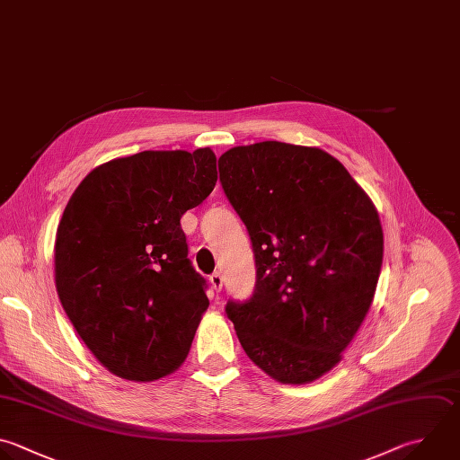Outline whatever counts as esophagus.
Here are the masks:
<instances>
[{
    "mask_svg": "<svg viewBox=\"0 0 460 460\" xmlns=\"http://www.w3.org/2000/svg\"><path fill=\"white\" fill-rule=\"evenodd\" d=\"M208 280H210V286H212V289H214L216 293L221 291V288H223V275H221L219 271H214Z\"/></svg>",
    "mask_w": 460,
    "mask_h": 460,
    "instance_id": "obj_1",
    "label": "esophagus"
}]
</instances>
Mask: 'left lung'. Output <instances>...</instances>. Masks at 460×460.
Here are the masks:
<instances>
[{"instance_id": "1", "label": "left lung", "mask_w": 460, "mask_h": 460, "mask_svg": "<svg viewBox=\"0 0 460 460\" xmlns=\"http://www.w3.org/2000/svg\"><path fill=\"white\" fill-rule=\"evenodd\" d=\"M223 190L248 228L255 291L226 314L248 358L284 385L334 368L374 300L383 228L367 192L318 147L259 142L219 158Z\"/></svg>"}]
</instances>
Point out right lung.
Instances as JSON below:
<instances>
[{"label":"right lung","mask_w":460,"mask_h":460,"mask_svg":"<svg viewBox=\"0 0 460 460\" xmlns=\"http://www.w3.org/2000/svg\"><path fill=\"white\" fill-rule=\"evenodd\" d=\"M216 162L210 147L115 158L81 181L63 212L59 300L92 354L122 379L165 377L190 350L208 298L180 219L214 190Z\"/></svg>","instance_id":"add662e5"}]
</instances>
